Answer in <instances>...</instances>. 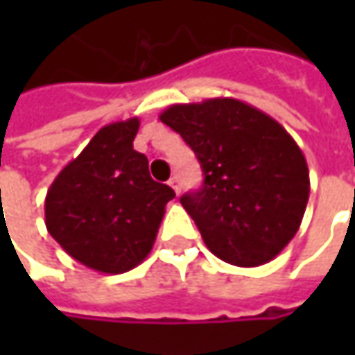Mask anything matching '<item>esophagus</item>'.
Wrapping results in <instances>:
<instances>
[{
	"label": "esophagus",
	"mask_w": 355,
	"mask_h": 355,
	"mask_svg": "<svg viewBox=\"0 0 355 355\" xmlns=\"http://www.w3.org/2000/svg\"><path fill=\"white\" fill-rule=\"evenodd\" d=\"M168 184H170V187L173 189V191H175V193H180V189H182V184H180V178H178V175H171Z\"/></svg>",
	"instance_id": "1"
}]
</instances>
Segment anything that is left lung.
Listing matches in <instances>:
<instances>
[{
    "label": "left lung",
    "mask_w": 355,
    "mask_h": 355,
    "mask_svg": "<svg viewBox=\"0 0 355 355\" xmlns=\"http://www.w3.org/2000/svg\"><path fill=\"white\" fill-rule=\"evenodd\" d=\"M159 120L196 152L203 185L182 196L207 249L237 266L272 261L304 217L310 178L293 136L237 98L171 104Z\"/></svg>",
    "instance_id": "8db88e82"
}]
</instances>
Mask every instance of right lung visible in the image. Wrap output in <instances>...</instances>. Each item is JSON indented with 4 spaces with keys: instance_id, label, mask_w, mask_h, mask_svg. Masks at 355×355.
<instances>
[{
    "instance_id": "add662e5",
    "label": "right lung",
    "mask_w": 355,
    "mask_h": 355,
    "mask_svg": "<svg viewBox=\"0 0 355 355\" xmlns=\"http://www.w3.org/2000/svg\"><path fill=\"white\" fill-rule=\"evenodd\" d=\"M138 118L101 128L69 162L45 198L51 237L92 270L120 275L152 251L170 185L150 178L148 157L134 150Z\"/></svg>"
}]
</instances>
